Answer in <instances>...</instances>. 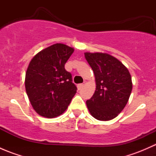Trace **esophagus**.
Returning <instances> with one entry per match:
<instances>
[{
  "label": "esophagus",
  "instance_id": "34e87169",
  "mask_svg": "<svg viewBox=\"0 0 156 156\" xmlns=\"http://www.w3.org/2000/svg\"><path fill=\"white\" fill-rule=\"evenodd\" d=\"M83 87H84V84H78V90H81L83 88Z\"/></svg>",
  "mask_w": 156,
  "mask_h": 156
}]
</instances>
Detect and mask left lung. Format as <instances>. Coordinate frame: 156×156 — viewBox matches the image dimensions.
<instances>
[{
    "label": "left lung",
    "mask_w": 156,
    "mask_h": 156,
    "mask_svg": "<svg viewBox=\"0 0 156 156\" xmlns=\"http://www.w3.org/2000/svg\"><path fill=\"white\" fill-rule=\"evenodd\" d=\"M95 77L96 90L87 100L91 115L99 121H110L119 115L128 102L132 80L127 67L106 53H84Z\"/></svg>",
    "instance_id": "1"
}]
</instances>
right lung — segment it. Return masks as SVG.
I'll return each instance as SVG.
<instances>
[{"mask_svg": "<svg viewBox=\"0 0 156 156\" xmlns=\"http://www.w3.org/2000/svg\"><path fill=\"white\" fill-rule=\"evenodd\" d=\"M74 50L68 45L54 44L30 61L25 86L30 103L39 115L48 119L60 115L76 94L72 75L65 69Z\"/></svg>", "mask_w": 156, "mask_h": 156, "instance_id": "1", "label": "right lung"}]
</instances>
